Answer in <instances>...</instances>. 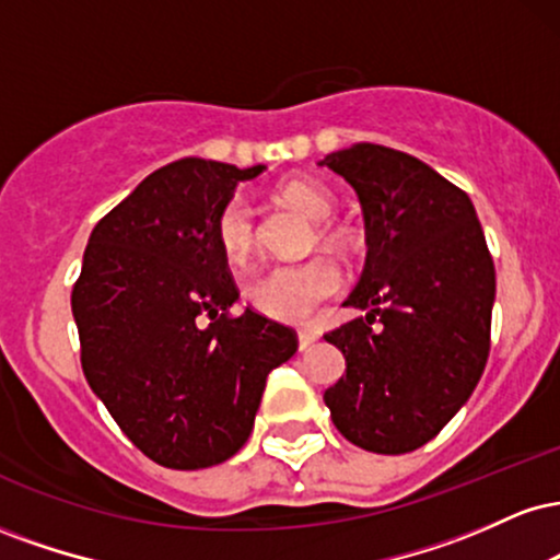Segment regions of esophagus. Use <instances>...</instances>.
I'll use <instances>...</instances> for the list:
<instances>
[{
  "label": "esophagus",
  "mask_w": 560,
  "mask_h": 560,
  "mask_svg": "<svg viewBox=\"0 0 560 560\" xmlns=\"http://www.w3.org/2000/svg\"><path fill=\"white\" fill-rule=\"evenodd\" d=\"M298 339H300V350H311V347L316 345L318 331H313V329H300V331H298Z\"/></svg>",
  "instance_id": "obj_1"
}]
</instances>
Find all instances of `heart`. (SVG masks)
Instances as JSON below:
<instances>
[{
    "label": "heart",
    "instance_id": "1",
    "mask_svg": "<svg viewBox=\"0 0 560 560\" xmlns=\"http://www.w3.org/2000/svg\"><path fill=\"white\" fill-rule=\"evenodd\" d=\"M276 197L311 221H320L318 240L324 247L337 249V253H350L355 247L352 231L342 223L329 221L337 210V197L324 184L311 182V178H289L276 186ZM215 242L223 258L234 266H244L253 258L255 244H258V223H255V210L247 197L234 195L218 210ZM339 289H342V273L337 262L329 258H311L305 262L273 266L258 273L247 284V300L262 316L300 324L318 305L331 300Z\"/></svg>",
    "mask_w": 560,
    "mask_h": 560
}]
</instances>
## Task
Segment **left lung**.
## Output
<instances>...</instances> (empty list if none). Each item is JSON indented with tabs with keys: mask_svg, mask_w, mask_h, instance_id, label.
Instances as JSON below:
<instances>
[{
	"mask_svg": "<svg viewBox=\"0 0 560 560\" xmlns=\"http://www.w3.org/2000/svg\"><path fill=\"white\" fill-rule=\"evenodd\" d=\"M320 165L358 191L369 242L345 302L365 316L324 334L347 365L324 400L352 445L410 453L442 432L485 371L492 255L466 191L419 158L361 141Z\"/></svg>",
	"mask_w": 560,
	"mask_h": 560,
	"instance_id": "1",
	"label": "left lung"
}]
</instances>
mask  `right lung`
<instances>
[{"label":"right lung","mask_w":560,"mask_h":560,"mask_svg":"<svg viewBox=\"0 0 560 560\" xmlns=\"http://www.w3.org/2000/svg\"><path fill=\"white\" fill-rule=\"evenodd\" d=\"M260 173L176 160L100 218L83 253L70 294L83 376L120 432L165 468L231 458L253 432L268 374L298 352L289 326L249 307L231 313L240 289L215 242L218 210Z\"/></svg>","instance_id":"1"}]
</instances>
